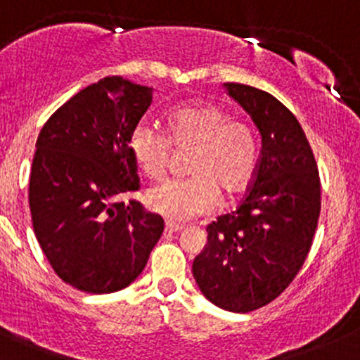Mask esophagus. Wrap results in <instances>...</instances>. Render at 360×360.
Segmentation results:
<instances>
[{"mask_svg": "<svg viewBox=\"0 0 360 360\" xmlns=\"http://www.w3.org/2000/svg\"><path fill=\"white\" fill-rule=\"evenodd\" d=\"M181 225H176V224H169V221H166V227H165V232L166 234H176V232L181 231Z\"/></svg>", "mask_w": 360, "mask_h": 360, "instance_id": "esophagus-1", "label": "esophagus"}]
</instances>
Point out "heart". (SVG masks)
<instances>
[{
  "mask_svg": "<svg viewBox=\"0 0 360 360\" xmlns=\"http://www.w3.org/2000/svg\"><path fill=\"white\" fill-rule=\"evenodd\" d=\"M165 136L146 121L135 124L128 150L140 172L161 179L169 149L191 150L185 169L191 176L150 188L147 206L168 221L194 220L218 206V188L229 195L243 192L258 166V139L244 121L214 103H187L168 112Z\"/></svg>",
  "mask_w": 360,
  "mask_h": 360,
  "instance_id": "b5f03b06",
  "label": "heart"
}]
</instances>
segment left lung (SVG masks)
<instances>
[{
	"instance_id": "8db88e82",
	"label": "left lung",
	"mask_w": 360,
	"mask_h": 360,
	"mask_svg": "<svg viewBox=\"0 0 360 360\" xmlns=\"http://www.w3.org/2000/svg\"><path fill=\"white\" fill-rule=\"evenodd\" d=\"M225 90L262 136L255 180L236 211L206 227L192 274L213 305L246 314L276 300L302 269L321 213L316 159L298 120L266 91L239 83Z\"/></svg>"
}]
</instances>
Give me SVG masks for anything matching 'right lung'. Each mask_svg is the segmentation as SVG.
I'll use <instances>...</instances> for the list:
<instances>
[{"mask_svg": "<svg viewBox=\"0 0 360 360\" xmlns=\"http://www.w3.org/2000/svg\"><path fill=\"white\" fill-rule=\"evenodd\" d=\"M153 88L103 77L68 100L43 126L29 180L32 227L64 283L94 295L129 286L165 231L159 214L124 202L139 191L128 136Z\"/></svg>", "mask_w": 360, "mask_h": 360, "instance_id": "obj_1", "label": "right lung"}]
</instances>
